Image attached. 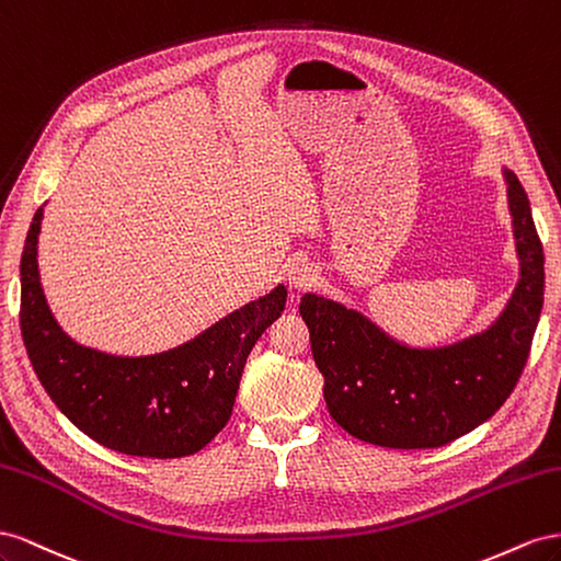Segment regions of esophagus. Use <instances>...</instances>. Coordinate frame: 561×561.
Here are the masks:
<instances>
[{
  "instance_id": "1",
  "label": "esophagus",
  "mask_w": 561,
  "mask_h": 561,
  "mask_svg": "<svg viewBox=\"0 0 561 561\" xmlns=\"http://www.w3.org/2000/svg\"><path fill=\"white\" fill-rule=\"evenodd\" d=\"M286 282H289L294 291H308L317 284V270L308 261L291 263L289 270H286Z\"/></svg>"
}]
</instances>
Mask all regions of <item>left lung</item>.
<instances>
[{"mask_svg":"<svg viewBox=\"0 0 561 561\" xmlns=\"http://www.w3.org/2000/svg\"><path fill=\"white\" fill-rule=\"evenodd\" d=\"M519 279L499 317L442 345H411L364 312L317 294L300 298L331 419L388 449H435L489 421L515 390L542 310L546 259L531 204L503 167Z\"/></svg>","mask_w":561,"mask_h":561,"instance_id":"left-lung-1","label":"left lung"}]
</instances>
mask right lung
I'll return each mask as SVG.
<instances>
[{
	"label": "right lung",
	"mask_w": 561,
	"mask_h": 561,
	"mask_svg": "<svg viewBox=\"0 0 561 561\" xmlns=\"http://www.w3.org/2000/svg\"><path fill=\"white\" fill-rule=\"evenodd\" d=\"M44 206L21 259V333L32 369L66 419L112 451L183 458L202 451L232 415L247 357L286 306V286L181 345L154 355H112L77 343L46 302L37 244Z\"/></svg>",
	"instance_id": "1"
}]
</instances>
